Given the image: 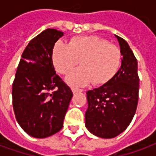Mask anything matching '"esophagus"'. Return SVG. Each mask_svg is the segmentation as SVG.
Returning <instances> with one entry per match:
<instances>
[{"label": "esophagus", "instance_id": "esophagus-1", "mask_svg": "<svg viewBox=\"0 0 156 156\" xmlns=\"http://www.w3.org/2000/svg\"><path fill=\"white\" fill-rule=\"evenodd\" d=\"M72 91H73V94H75V93H77V92H82L83 90H82V89H80V88H72Z\"/></svg>", "mask_w": 156, "mask_h": 156}]
</instances>
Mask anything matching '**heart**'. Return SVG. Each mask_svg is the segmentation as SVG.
<instances>
[{"mask_svg": "<svg viewBox=\"0 0 156 156\" xmlns=\"http://www.w3.org/2000/svg\"><path fill=\"white\" fill-rule=\"evenodd\" d=\"M52 60L56 69L67 74L80 62L81 68L66 77L71 86H85L93 82L104 85L110 81L120 66L121 52L119 48L96 36L73 38L68 44L58 41L54 45Z\"/></svg>", "mask_w": 156, "mask_h": 156, "instance_id": "b5f03b06", "label": "heart"}]
</instances>
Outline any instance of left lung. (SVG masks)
I'll list each match as a JSON object with an SVG mask.
<instances>
[{"label":"left lung","instance_id":"left-lung-1","mask_svg":"<svg viewBox=\"0 0 156 156\" xmlns=\"http://www.w3.org/2000/svg\"><path fill=\"white\" fill-rule=\"evenodd\" d=\"M123 56L110 81L87 92L85 126L96 136L111 139L124 132L134 118L139 99L138 62L127 41L115 35Z\"/></svg>","mask_w":156,"mask_h":156}]
</instances>
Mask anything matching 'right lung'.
<instances>
[{
    "label": "right lung",
    "instance_id": "right-lung-1",
    "mask_svg": "<svg viewBox=\"0 0 156 156\" xmlns=\"http://www.w3.org/2000/svg\"><path fill=\"white\" fill-rule=\"evenodd\" d=\"M63 32L48 28L32 39L22 55L12 84L16 120L27 134L47 138L61 130L71 89L56 74L52 49Z\"/></svg>",
    "mask_w": 156,
    "mask_h": 156
}]
</instances>
